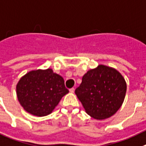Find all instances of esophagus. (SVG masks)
<instances>
[{"instance_id":"34e87169","label":"esophagus","mask_w":146,"mask_h":146,"mask_svg":"<svg viewBox=\"0 0 146 146\" xmlns=\"http://www.w3.org/2000/svg\"><path fill=\"white\" fill-rule=\"evenodd\" d=\"M74 90H75V89L73 88H73H70V90H69V91H70V92H71V93H73V92H74Z\"/></svg>"}]
</instances>
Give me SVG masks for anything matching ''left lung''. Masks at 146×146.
Returning <instances> with one entry per match:
<instances>
[{"label":"left lung","instance_id":"1","mask_svg":"<svg viewBox=\"0 0 146 146\" xmlns=\"http://www.w3.org/2000/svg\"><path fill=\"white\" fill-rule=\"evenodd\" d=\"M126 92V83L122 75L103 64L87 71L75 90L86 112L97 120L115 114L123 102Z\"/></svg>","mask_w":146,"mask_h":146}]
</instances>
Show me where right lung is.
Instances as JSON below:
<instances>
[{"mask_svg":"<svg viewBox=\"0 0 146 146\" xmlns=\"http://www.w3.org/2000/svg\"><path fill=\"white\" fill-rule=\"evenodd\" d=\"M16 90L24 110L38 117L51 113L61 98L69 92L62 77L52 69L29 72L20 78Z\"/></svg>","mask_w":146,"mask_h":146,"instance_id":"1","label":"right lung"}]
</instances>
